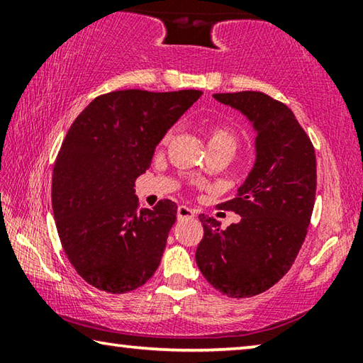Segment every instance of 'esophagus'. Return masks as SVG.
<instances>
[{
  "mask_svg": "<svg viewBox=\"0 0 363 363\" xmlns=\"http://www.w3.org/2000/svg\"><path fill=\"white\" fill-rule=\"evenodd\" d=\"M194 216H195V211L192 210V208L184 206V205H181L179 208H177V219H179V220L190 219V218H194Z\"/></svg>",
  "mask_w": 363,
  "mask_h": 363,
  "instance_id": "1",
  "label": "esophagus"
}]
</instances>
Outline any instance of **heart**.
<instances>
[{
    "label": "heart",
    "mask_w": 363,
    "mask_h": 363,
    "mask_svg": "<svg viewBox=\"0 0 363 363\" xmlns=\"http://www.w3.org/2000/svg\"><path fill=\"white\" fill-rule=\"evenodd\" d=\"M169 140V134L163 138L162 144H167ZM208 145H225L235 150L237 145V136L229 126L225 125H214L208 131Z\"/></svg>",
    "instance_id": "1"
}]
</instances>
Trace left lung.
I'll return each mask as SVG.
<instances>
[{"label":"left lung","mask_w":363,"mask_h":363,"mask_svg":"<svg viewBox=\"0 0 363 363\" xmlns=\"http://www.w3.org/2000/svg\"><path fill=\"white\" fill-rule=\"evenodd\" d=\"M240 110L256 131V163L232 200L219 210L242 216L220 229L200 214L203 238L195 259L200 272L229 298H251L277 284L303 247L315 201V150L285 104L259 93L214 94Z\"/></svg>","instance_id":"8db88e82"}]
</instances>
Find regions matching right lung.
<instances>
[{"instance_id": "obj_1", "label": "right lung", "mask_w": 363, "mask_h": 363, "mask_svg": "<svg viewBox=\"0 0 363 363\" xmlns=\"http://www.w3.org/2000/svg\"><path fill=\"white\" fill-rule=\"evenodd\" d=\"M201 94L112 91L97 96L72 123L54 162L52 211L70 264L97 290H136L162 261L177 205L163 199L140 210L134 182Z\"/></svg>"}]
</instances>
